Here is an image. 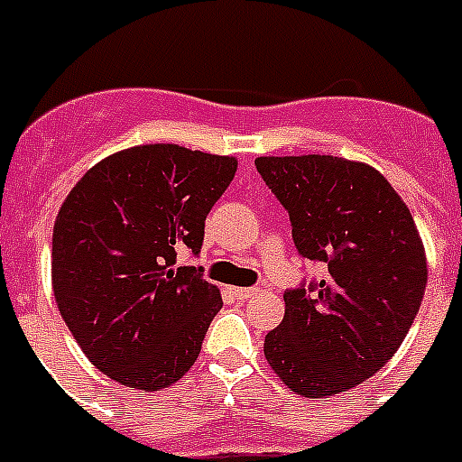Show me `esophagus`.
<instances>
[{
    "instance_id": "34e87169",
    "label": "esophagus",
    "mask_w": 462,
    "mask_h": 462,
    "mask_svg": "<svg viewBox=\"0 0 462 462\" xmlns=\"http://www.w3.org/2000/svg\"><path fill=\"white\" fill-rule=\"evenodd\" d=\"M231 293H234V296L238 298V300H247V298L254 296L256 289H252V287H234V289H231Z\"/></svg>"
}]
</instances>
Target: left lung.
<instances>
[{
  "mask_svg": "<svg viewBox=\"0 0 462 462\" xmlns=\"http://www.w3.org/2000/svg\"><path fill=\"white\" fill-rule=\"evenodd\" d=\"M254 164L287 208L298 252L328 268L326 280L284 293L263 356L303 398L354 389L389 363L421 308L428 261L414 217L365 162L298 154Z\"/></svg>",
  "mask_w": 462,
  "mask_h": 462,
  "instance_id": "obj_1",
  "label": "left lung"
}]
</instances>
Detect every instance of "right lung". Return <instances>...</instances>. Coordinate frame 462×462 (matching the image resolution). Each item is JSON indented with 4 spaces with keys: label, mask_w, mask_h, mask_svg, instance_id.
Instances as JSON below:
<instances>
[{
    "label": "right lung",
    "mask_w": 462,
    "mask_h": 462,
    "mask_svg": "<svg viewBox=\"0 0 462 462\" xmlns=\"http://www.w3.org/2000/svg\"><path fill=\"white\" fill-rule=\"evenodd\" d=\"M238 159L175 143L108 154L76 182L52 228V293L94 368L162 391L194 365L222 293L178 252L199 254L210 208Z\"/></svg>",
    "instance_id": "obj_1"
}]
</instances>
